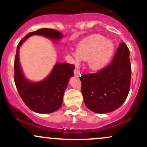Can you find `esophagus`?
<instances>
[{
	"label": "esophagus",
	"mask_w": 147,
	"mask_h": 147,
	"mask_svg": "<svg viewBox=\"0 0 147 147\" xmlns=\"http://www.w3.org/2000/svg\"><path fill=\"white\" fill-rule=\"evenodd\" d=\"M74 74H75V75L77 76V77H79V76L80 75V71L75 68V70H74Z\"/></svg>",
	"instance_id": "1"
}]
</instances>
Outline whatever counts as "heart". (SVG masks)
<instances>
[{"instance_id": "1", "label": "heart", "mask_w": 147, "mask_h": 147, "mask_svg": "<svg viewBox=\"0 0 147 147\" xmlns=\"http://www.w3.org/2000/svg\"><path fill=\"white\" fill-rule=\"evenodd\" d=\"M114 52V44L100 34H92L78 43L77 51L70 52L75 63L88 60V66L92 70H99L109 63Z\"/></svg>"}]
</instances>
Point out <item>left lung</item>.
<instances>
[{
    "mask_svg": "<svg viewBox=\"0 0 147 147\" xmlns=\"http://www.w3.org/2000/svg\"><path fill=\"white\" fill-rule=\"evenodd\" d=\"M131 77L129 50L125 43H119L109 65L97 72L81 75L82 93L86 107L97 113L117 109L129 95Z\"/></svg>",
    "mask_w": 147,
    "mask_h": 147,
    "instance_id": "8db88e82",
    "label": "left lung"
}]
</instances>
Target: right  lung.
<instances>
[{
  "instance_id": "1",
  "label": "right lung",
  "mask_w": 147,
  "mask_h": 147,
  "mask_svg": "<svg viewBox=\"0 0 147 147\" xmlns=\"http://www.w3.org/2000/svg\"><path fill=\"white\" fill-rule=\"evenodd\" d=\"M34 34L43 35L53 40L59 39L63 35L55 30L42 28L31 32L23 37L17 45L14 59V82L20 97L30 110L38 113H50L61 106L69 79L74 75L75 65L59 63L45 80L38 83H32L27 80L20 68L18 51L23 42Z\"/></svg>"
}]
</instances>
